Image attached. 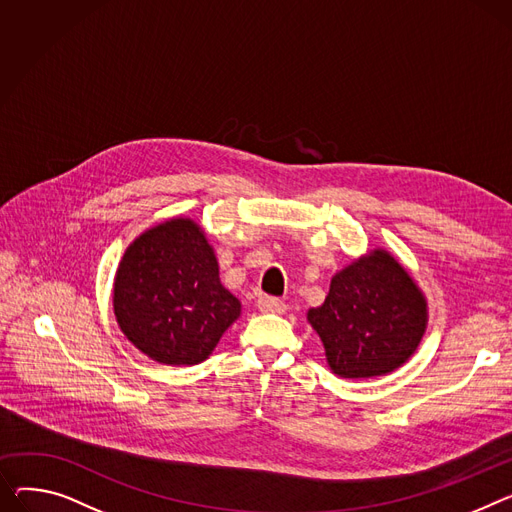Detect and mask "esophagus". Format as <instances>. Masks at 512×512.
<instances>
[{"label":"esophagus","mask_w":512,"mask_h":512,"mask_svg":"<svg viewBox=\"0 0 512 512\" xmlns=\"http://www.w3.org/2000/svg\"><path fill=\"white\" fill-rule=\"evenodd\" d=\"M257 306H259V311H263V313H278V315H282L286 311L284 300L274 298V296H259L257 298Z\"/></svg>","instance_id":"esophagus-1"}]
</instances>
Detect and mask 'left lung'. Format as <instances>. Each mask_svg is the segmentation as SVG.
I'll list each match as a JSON object with an SVG mask.
<instances>
[{"instance_id":"1","label":"left lung","mask_w":512,"mask_h":512,"mask_svg":"<svg viewBox=\"0 0 512 512\" xmlns=\"http://www.w3.org/2000/svg\"><path fill=\"white\" fill-rule=\"evenodd\" d=\"M306 321L342 379H374L410 360L428 327V300L407 267L377 247L331 278L329 294Z\"/></svg>"}]
</instances>
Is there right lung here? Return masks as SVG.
<instances>
[{"label":"right lung","instance_id":"right-lung-1","mask_svg":"<svg viewBox=\"0 0 512 512\" xmlns=\"http://www.w3.org/2000/svg\"><path fill=\"white\" fill-rule=\"evenodd\" d=\"M113 313L121 333L158 364L206 360L243 306L220 282V265L203 228L168 218L125 249L113 280Z\"/></svg>","mask_w":512,"mask_h":512}]
</instances>
